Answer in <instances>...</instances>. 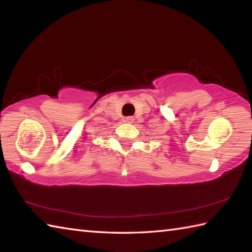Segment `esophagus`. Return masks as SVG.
I'll use <instances>...</instances> for the list:
<instances>
[{"mask_svg":"<svg viewBox=\"0 0 252 252\" xmlns=\"http://www.w3.org/2000/svg\"><path fill=\"white\" fill-rule=\"evenodd\" d=\"M125 121L126 123H133V122H134V118H133V117H126V119H125Z\"/></svg>","mask_w":252,"mask_h":252,"instance_id":"34e87169","label":"esophagus"}]
</instances>
